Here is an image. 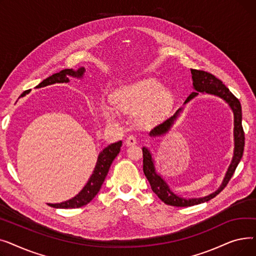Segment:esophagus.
<instances>
[{
  "label": "esophagus",
  "instance_id": "esophagus-1",
  "mask_svg": "<svg viewBox=\"0 0 256 256\" xmlns=\"http://www.w3.org/2000/svg\"><path fill=\"white\" fill-rule=\"evenodd\" d=\"M136 143H137V139H136L135 136H132V135L128 136V137L126 139V146H132V145H135Z\"/></svg>",
  "mask_w": 256,
  "mask_h": 256
}]
</instances>
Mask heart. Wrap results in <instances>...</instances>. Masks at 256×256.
I'll return each mask as SVG.
<instances>
[{"instance_id": "obj_1", "label": "heart", "mask_w": 256, "mask_h": 256, "mask_svg": "<svg viewBox=\"0 0 256 256\" xmlns=\"http://www.w3.org/2000/svg\"><path fill=\"white\" fill-rule=\"evenodd\" d=\"M114 104L124 112L139 114L147 122L164 117L172 106L171 94L154 78H145L120 87L112 94ZM104 115L112 120L115 112L104 106Z\"/></svg>"}]
</instances>
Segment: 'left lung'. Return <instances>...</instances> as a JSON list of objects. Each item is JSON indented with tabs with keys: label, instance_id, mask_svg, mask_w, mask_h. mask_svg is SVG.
<instances>
[{
	"label": "left lung",
	"instance_id": "obj_1",
	"mask_svg": "<svg viewBox=\"0 0 256 256\" xmlns=\"http://www.w3.org/2000/svg\"><path fill=\"white\" fill-rule=\"evenodd\" d=\"M192 72V78H193V86L196 91L192 92L189 98H186L184 102H188L194 98L196 96H198V92H206L210 94H214V96H218L221 98H223L228 104L230 106V108L234 111V154L232 162L227 170V173L225 176V178L222 182V186L219 188V190L216 191L214 193L204 197V198H194V199H184L182 197L176 196V194H173L168 184L162 180L160 176L156 173L154 166L152 156L150 152L147 150L145 147L142 148L143 152V172L145 174L146 178L148 180L152 190L156 193V195L163 201L164 204L172 206H192L195 204H204L206 202V201L212 199L214 197H216L224 188L227 186V184L230 182V178H232L234 173L240 163V160L243 156L244 152V146H245V132L243 130V126H242V106L240 104V100L234 96V94L230 91L219 78H217L214 76H212L210 72H206L204 70H191ZM178 111L176 114L168 118L165 120L163 124H160L156 126L152 132H150V136H158V135H162L165 132L168 130L170 126L172 124L173 120L176 119Z\"/></svg>",
	"mask_w": 256,
	"mask_h": 256
}]
</instances>
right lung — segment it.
Instances as JSON below:
<instances>
[{
	"label": "right lung",
	"mask_w": 256,
	"mask_h": 256,
	"mask_svg": "<svg viewBox=\"0 0 256 256\" xmlns=\"http://www.w3.org/2000/svg\"><path fill=\"white\" fill-rule=\"evenodd\" d=\"M84 72H85L84 67L78 70L76 72L72 70V68L70 70H63L60 72L54 74L52 76L44 80L42 82L37 86V88L46 87L48 85H52L55 83H67V82H70V80H68L70 76L80 78L83 76ZM26 92H29V91L28 90L24 91L22 94V96H24ZM121 145H122V142L118 141L116 143H113L108 147H106V148L100 154L96 166V168H94V171L92 173L91 178H89L87 184L83 188V190L80 191L76 196H74V198H72L70 200L64 201V202L55 204H50L48 206H52V208H80V206H86L87 204H89L100 190L102 184L108 172H109L112 162L120 152Z\"/></svg>",
	"instance_id": "obj_1"
}]
</instances>
